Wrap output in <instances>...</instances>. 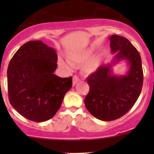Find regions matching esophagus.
I'll list each match as a JSON object with an SVG mask.
<instances>
[{
    "mask_svg": "<svg viewBox=\"0 0 154 154\" xmlns=\"http://www.w3.org/2000/svg\"><path fill=\"white\" fill-rule=\"evenodd\" d=\"M79 81V78L78 77H77V76H76V75H75L73 77V79H72V82H73V85H75L76 84H77V82H78Z\"/></svg>",
    "mask_w": 154,
    "mask_h": 154,
    "instance_id": "1",
    "label": "esophagus"
}]
</instances>
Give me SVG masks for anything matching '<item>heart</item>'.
Segmentation results:
<instances>
[{"label": "heart", "mask_w": 154, "mask_h": 154, "mask_svg": "<svg viewBox=\"0 0 154 154\" xmlns=\"http://www.w3.org/2000/svg\"><path fill=\"white\" fill-rule=\"evenodd\" d=\"M91 54L92 50L91 49L75 51L67 55L66 59L69 63H66L61 59L58 60V63L61 68L66 70H71L72 66L82 63L81 69L83 73H93L99 66L100 59L98 56H91L89 58Z\"/></svg>", "instance_id": "obj_1"}]
</instances>
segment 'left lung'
I'll return each mask as SVG.
<instances>
[{
	"instance_id": "obj_1",
	"label": "left lung",
	"mask_w": 154,
	"mask_h": 154,
	"mask_svg": "<svg viewBox=\"0 0 154 154\" xmlns=\"http://www.w3.org/2000/svg\"><path fill=\"white\" fill-rule=\"evenodd\" d=\"M109 40L111 52H117L114 62L126 60L130 69L126 75L115 76L109 63L98 67L86 79L90 91L85 98V106L92 115L103 121L117 119L128 113L137 101L143 82L137 49L124 37L113 35Z\"/></svg>"
}]
</instances>
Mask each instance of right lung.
I'll return each mask as SVG.
<instances>
[{
    "instance_id": "obj_1",
    "label": "right lung",
    "mask_w": 154,
    "mask_h": 154,
    "mask_svg": "<svg viewBox=\"0 0 154 154\" xmlns=\"http://www.w3.org/2000/svg\"><path fill=\"white\" fill-rule=\"evenodd\" d=\"M57 54L40 40L24 43L11 59L7 71L8 99L26 119L42 122L54 117L72 86V77L54 75Z\"/></svg>"
}]
</instances>
